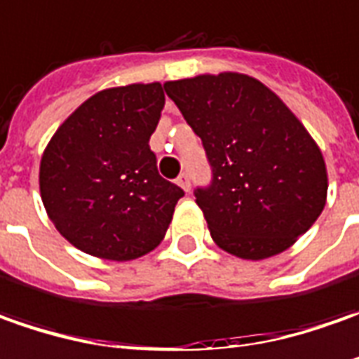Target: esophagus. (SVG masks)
<instances>
[{
    "instance_id": "1",
    "label": "esophagus",
    "mask_w": 359,
    "mask_h": 359,
    "mask_svg": "<svg viewBox=\"0 0 359 359\" xmlns=\"http://www.w3.org/2000/svg\"><path fill=\"white\" fill-rule=\"evenodd\" d=\"M177 184H179L180 189H182L184 192L191 191V179H189V175H187V172H182L179 179H177Z\"/></svg>"
}]
</instances>
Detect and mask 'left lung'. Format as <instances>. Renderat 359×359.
<instances>
[{"instance_id":"1","label":"left lung","mask_w":359,"mask_h":359,"mask_svg":"<svg viewBox=\"0 0 359 359\" xmlns=\"http://www.w3.org/2000/svg\"><path fill=\"white\" fill-rule=\"evenodd\" d=\"M165 91L201 137L212 182L196 189L212 241L244 260L290 248L326 206L320 147L264 83L242 73L167 81Z\"/></svg>"}]
</instances>
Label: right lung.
I'll return each mask as SVG.
<instances>
[{
    "instance_id": "right-lung-1",
    "label": "right lung",
    "mask_w": 359,
    "mask_h": 359,
    "mask_svg": "<svg viewBox=\"0 0 359 359\" xmlns=\"http://www.w3.org/2000/svg\"><path fill=\"white\" fill-rule=\"evenodd\" d=\"M163 107L161 83L103 89L51 137L39 191L47 217L75 248L125 262L165 238L184 192L158 175L149 147Z\"/></svg>"
}]
</instances>
